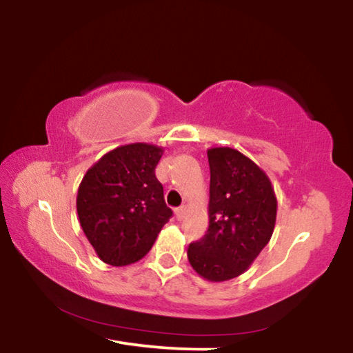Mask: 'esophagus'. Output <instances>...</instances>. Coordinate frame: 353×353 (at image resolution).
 Listing matches in <instances>:
<instances>
[{
  "mask_svg": "<svg viewBox=\"0 0 353 353\" xmlns=\"http://www.w3.org/2000/svg\"><path fill=\"white\" fill-rule=\"evenodd\" d=\"M185 212H187V208H185V207L176 208V218H177V221H182L185 218Z\"/></svg>",
  "mask_w": 353,
  "mask_h": 353,
  "instance_id": "1",
  "label": "esophagus"
}]
</instances>
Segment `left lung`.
<instances>
[{
    "label": "left lung",
    "mask_w": 353,
    "mask_h": 353,
    "mask_svg": "<svg viewBox=\"0 0 353 353\" xmlns=\"http://www.w3.org/2000/svg\"><path fill=\"white\" fill-rule=\"evenodd\" d=\"M210 202L207 234L188 246V261L208 282L243 274L270 243L277 199L270 177L232 148L207 151Z\"/></svg>",
    "instance_id": "left-lung-1"
}]
</instances>
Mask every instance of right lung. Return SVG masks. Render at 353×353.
Wrapping results in <instances>:
<instances>
[{
  "label": "right lung",
  "instance_id": "right-lung-1",
  "mask_svg": "<svg viewBox=\"0 0 353 353\" xmlns=\"http://www.w3.org/2000/svg\"><path fill=\"white\" fill-rule=\"evenodd\" d=\"M163 149L148 143L119 146L85 172L77 190V216L101 260L126 266L143 259L172 216L155 166Z\"/></svg>",
  "mask_w": 353,
  "mask_h": 353
}]
</instances>
